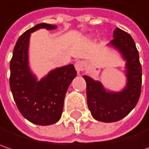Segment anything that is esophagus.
<instances>
[{
  "instance_id": "obj_1",
  "label": "esophagus",
  "mask_w": 149,
  "mask_h": 149,
  "mask_svg": "<svg viewBox=\"0 0 149 149\" xmlns=\"http://www.w3.org/2000/svg\"><path fill=\"white\" fill-rule=\"evenodd\" d=\"M86 67H87V65L83 61H77L75 63V68H76V70H77V72L78 73L84 71L86 69Z\"/></svg>"
}]
</instances>
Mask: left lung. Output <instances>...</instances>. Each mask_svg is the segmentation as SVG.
<instances>
[{
  "mask_svg": "<svg viewBox=\"0 0 149 149\" xmlns=\"http://www.w3.org/2000/svg\"><path fill=\"white\" fill-rule=\"evenodd\" d=\"M113 37L110 45L117 49L127 61L126 88L120 92H110L100 82L83 76L88 109L93 118L103 122H115L127 116L136 105L142 88V66L134 40L119 28L115 29Z\"/></svg>",
  "mask_w": 149,
  "mask_h": 149,
  "instance_id": "8db88e82",
  "label": "left lung"
}]
</instances>
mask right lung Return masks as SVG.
<instances>
[{"label": "right lung", "instance_id": "add662e5", "mask_svg": "<svg viewBox=\"0 0 149 149\" xmlns=\"http://www.w3.org/2000/svg\"><path fill=\"white\" fill-rule=\"evenodd\" d=\"M56 28L40 23L24 32L16 43L10 61V88L17 109L24 118L40 126L52 125L60 120L67 88L77 76L72 64L49 72L40 81L31 72L28 60L30 33L40 29Z\"/></svg>", "mask_w": 149, "mask_h": 149}]
</instances>
